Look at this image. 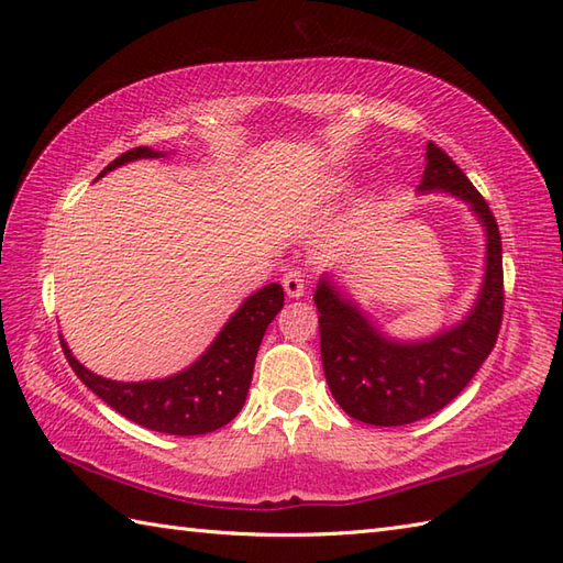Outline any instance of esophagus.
I'll list each match as a JSON object with an SVG mask.
<instances>
[{"label": "esophagus", "mask_w": 563, "mask_h": 563, "mask_svg": "<svg viewBox=\"0 0 563 563\" xmlns=\"http://www.w3.org/2000/svg\"><path fill=\"white\" fill-rule=\"evenodd\" d=\"M283 288L288 297H302L307 288V273L302 268H290L283 275Z\"/></svg>", "instance_id": "esophagus-1"}]
</instances>
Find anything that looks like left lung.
<instances>
[{"label":"left lung","mask_w":563,"mask_h":563,"mask_svg":"<svg viewBox=\"0 0 563 563\" xmlns=\"http://www.w3.org/2000/svg\"><path fill=\"white\" fill-rule=\"evenodd\" d=\"M426 159L418 190L462 198L484 224V285L462 324L428 341L404 343L387 339L327 275L319 280L314 305L329 389L345 413L369 426H406L448 406L494 351L504 321V249L494 212L435 142H428Z\"/></svg>","instance_id":"8db88e82"}]
</instances>
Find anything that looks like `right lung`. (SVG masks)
<instances>
[{
	"label": "right lung",
	"mask_w": 563,
	"mask_h": 563,
	"mask_svg": "<svg viewBox=\"0 0 563 563\" xmlns=\"http://www.w3.org/2000/svg\"><path fill=\"white\" fill-rule=\"evenodd\" d=\"M154 157H162V152L133 147L106 166L101 176L128 162ZM283 302L285 295L278 283L261 288L236 309L218 339L194 365L166 379H106L84 367L65 341L59 343L75 375L121 416L159 433L202 435L227 426L242 411L263 333L283 309Z\"/></svg>",
	"instance_id": "add662e5"
}]
</instances>
